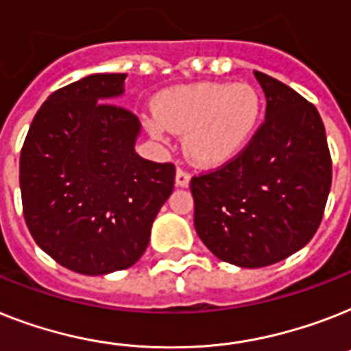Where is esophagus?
I'll list each match as a JSON object with an SVG mask.
<instances>
[{
    "instance_id": "esophagus-1",
    "label": "esophagus",
    "mask_w": 351,
    "mask_h": 351,
    "mask_svg": "<svg viewBox=\"0 0 351 351\" xmlns=\"http://www.w3.org/2000/svg\"><path fill=\"white\" fill-rule=\"evenodd\" d=\"M189 182H191L189 173H187L185 169H182V167H178V169H176V185H178V187H187Z\"/></svg>"
}]
</instances>
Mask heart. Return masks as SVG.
<instances>
[{
	"label": "heart",
	"mask_w": 351,
	"mask_h": 351,
	"mask_svg": "<svg viewBox=\"0 0 351 351\" xmlns=\"http://www.w3.org/2000/svg\"><path fill=\"white\" fill-rule=\"evenodd\" d=\"M263 117L259 92L247 82H196L166 90L147 119L156 138L187 133L185 149L198 166L234 160L252 144Z\"/></svg>",
	"instance_id": "heart-1"
}]
</instances>
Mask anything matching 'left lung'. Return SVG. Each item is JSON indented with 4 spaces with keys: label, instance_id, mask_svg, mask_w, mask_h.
Segmentation results:
<instances>
[{
    "label": "left lung",
    "instance_id": "8db88e82",
    "mask_svg": "<svg viewBox=\"0 0 351 351\" xmlns=\"http://www.w3.org/2000/svg\"><path fill=\"white\" fill-rule=\"evenodd\" d=\"M265 122L238 158L191 178L195 229L221 261L259 269L303 249L332 185L324 124L312 102L267 73Z\"/></svg>",
    "mask_w": 351,
    "mask_h": 351
}]
</instances>
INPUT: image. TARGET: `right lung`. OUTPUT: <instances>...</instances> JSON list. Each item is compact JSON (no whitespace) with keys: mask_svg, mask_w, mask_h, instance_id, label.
<instances>
[{"mask_svg":"<svg viewBox=\"0 0 351 351\" xmlns=\"http://www.w3.org/2000/svg\"><path fill=\"white\" fill-rule=\"evenodd\" d=\"M126 73H93L48 97L19 158L25 221L66 269L102 276L135 265L175 187V164L135 153L141 122L113 101Z\"/></svg>","mask_w":351,"mask_h":351,"instance_id":"add662e5","label":"right lung"}]
</instances>
